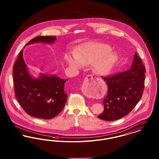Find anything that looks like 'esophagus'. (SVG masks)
<instances>
[{"label": "esophagus", "instance_id": "esophagus-1", "mask_svg": "<svg viewBox=\"0 0 159 159\" xmlns=\"http://www.w3.org/2000/svg\"><path fill=\"white\" fill-rule=\"evenodd\" d=\"M95 78H96V77L94 76V75H88L87 77H86L85 80H89L95 79ZM85 87H86V85H85V83H84L83 84V85H82V88H81V90L82 91V92H83V93H84L86 96H87V97H91V94H90L89 93H88L87 91H86Z\"/></svg>", "mask_w": 159, "mask_h": 159}]
</instances>
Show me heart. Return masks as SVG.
Here are the masks:
<instances>
[{"instance_id":"heart-1","label":"heart","mask_w":159,"mask_h":159,"mask_svg":"<svg viewBox=\"0 0 159 159\" xmlns=\"http://www.w3.org/2000/svg\"><path fill=\"white\" fill-rule=\"evenodd\" d=\"M111 50V48L106 44L89 43L83 45L81 52L75 54V58L67 55L65 59L70 67L79 69L82 67V66L95 64L104 55V56L97 62L94 68L97 74L101 76H106L111 70L116 60L114 54L107 53Z\"/></svg>"}]
</instances>
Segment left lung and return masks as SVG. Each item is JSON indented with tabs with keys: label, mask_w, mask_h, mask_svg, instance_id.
<instances>
[{
	"label": "left lung",
	"mask_w": 159,
	"mask_h": 159,
	"mask_svg": "<svg viewBox=\"0 0 159 159\" xmlns=\"http://www.w3.org/2000/svg\"><path fill=\"white\" fill-rule=\"evenodd\" d=\"M145 68L135 52L130 68L108 77H102L108 86L103 99L104 111L99 119L106 121L119 119L129 113L141 98L144 89Z\"/></svg>",
	"instance_id": "left-lung-1"
}]
</instances>
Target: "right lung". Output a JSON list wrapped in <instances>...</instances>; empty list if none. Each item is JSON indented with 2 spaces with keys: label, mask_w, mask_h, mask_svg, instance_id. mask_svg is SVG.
Returning a JSON list of instances; mask_svg holds the SVG:
<instances>
[{
  "label": "right lung",
  "mask_w": 159,
  "mask_h": 159,
  "mask_svg": "<svg viewBox=\"0 0 159 159\" xmlns=\"http://www.w3.org/2000/svg\"><path fill=\"white\" fill-rule=\"evenodd\" d=\"M56 39V36H39L25 46L40 42L51 44ZM23 53L22 50L13 66L16 99L25 113L31 116L43 119H52L60 113L66 104L67 95L64 91V84L68 79L43 74L38 78L33 77L28 71Z\"/></svg>",
  "instance_id": "add662e5"
}]
</instances>
